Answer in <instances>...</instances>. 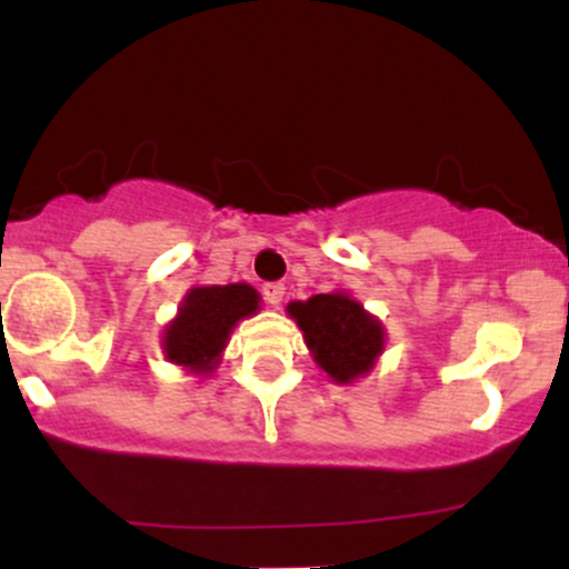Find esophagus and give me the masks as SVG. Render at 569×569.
I'll use <instances>...</instances> for the list:
<instances>
[{
  "label": "esophagus",
  "instance_id": "1",
  "mask_svg": "<svg viewBox=\"0 0 569 569\" xmlns=\"http://www.w3.org/2000/svg\"><path fill=\"white\" fill-rule=\"evenodd\" d=\"M262 293H264L267 305H280V299H283V293H286V286L283 283H264Z\"/></svg>",
  "mask_w": 569,
  "mask_h": 569
}]
</instances>
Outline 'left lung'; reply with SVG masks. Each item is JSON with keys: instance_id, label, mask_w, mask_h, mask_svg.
<instances>
[{"instance_id": "obj_1", "label": "left lung", "mask_w": 569, "mask_h": 569, "mask_svg": "<svg viewBox=\"0 0 569 569\" xmlns=\"http://www.w3.org/2000/svg\"><path fill=\"white\" fill-rule=\"evenodd\" d=\"M289 316L305 331L318 367L337 382L367 375L382 352V326L345 293H316L307 302H291Z\"/></svg>"}]
</instances>
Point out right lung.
<instances>
[{
  "instance_id": "1",
  "label": "right lung",
  "mask_w": 569,
  "mask_h": 569,
  "mask_svg": "<svg viewBox=\"0 0 569 569\" xmlns=\"http://www.w3.org/2000/svg\"><path fill=\"white\" fill-rule=\"evenodd\" d=\"M257 310L259 293L246 283L192 289L181 305L179 318L166 331L168 358L198 371L213 369L232 326Z\"/></svg>"
}]
</instances>
